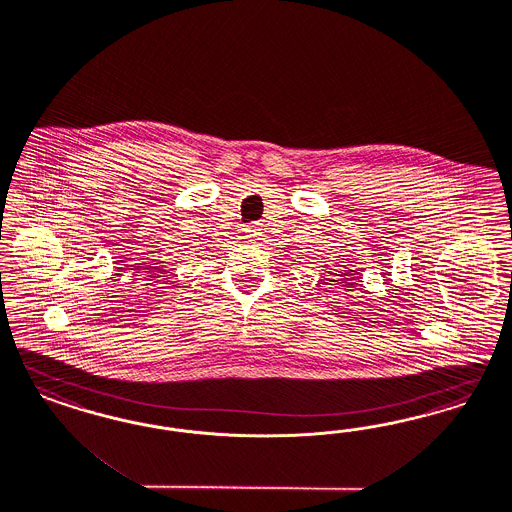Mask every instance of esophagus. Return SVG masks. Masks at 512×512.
Masks as SVG:
<instances>
[{
    "label": "esophagus",
    "mask_w": 512,
    "mask_h": 512,
    "mask_svg": "<svg viewBox=\"0 0 512 512\" xmlns=\"http://www.w3.org/2000/svg\"><path fill=\"white\" fill-rule=\"evenodd\" d=\"M261 225L259 223H255V225H247L246 229H244V234H246L247 240H259V236H261Z\"/></svg>",
    "instance_id": "esophagus-1"
}]
</instances>
